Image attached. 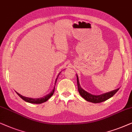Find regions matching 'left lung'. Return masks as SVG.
<instances>
[{
  "mask_svg": "<svg viewBox=\"0 0 132 132\" xmlns=\"http://www.w3.org/2000/svg\"><path fill=\"white\" fill-rule=\"evenodd\" d=\"M77 84H78V92L79 93V94H80V95L82 96L84 99L86 100L87 101L90 102L94 103H101V102H102L106 101V100L109 99V98L112 97V96L118 92V90H119V88H118L117 89V90L112 91V92L107 93L103 94L99 96H95V95H93V94L88 93L85 92V90H84L82 88H81L80 86V84H79V83L78 77V76H77Z\"/></svg>",
  "mask_w": 132,
  "mask_h": 132,
  "instance_id": "left-lung-1",
  "label": "left lung"
}]
</instances>
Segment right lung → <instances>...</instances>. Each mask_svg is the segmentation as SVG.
I'll return each instance as SVG.
<instances>
[{
    "instance_id": "add662e5",
    "label": "right lung",
    "mask_w": 132,
    "mask_h": 132,
    "mask_svg": "<svg viewBox=\"0 0 132 132\" xmlns=\"http://www.w3.org/2000/svg\"><path fill=\"white\" fill-rule=\"evenodd\" d=\"M57 79H56V81H57ZM56 81H55V82H56ZM54 90H55V87H54V88L53 91H52V92L50 93L49 94H48V95L45 96V97H42V98H39V99H31V98L26 97H24V96H21V94H20L19 93H18L17 92H16V94H17L20 97H21L22 99L24 100V101H26V102H27L31 103L40 104V103H42L45 102H46V101H47L51 97V96L53 95L54 92Z\"/></svg>"
}]
</instances>
